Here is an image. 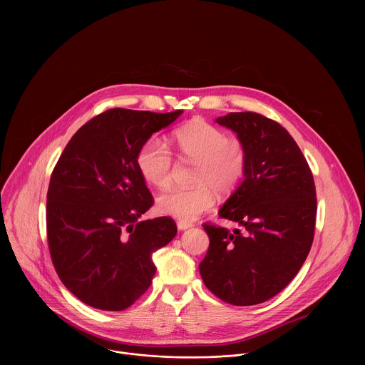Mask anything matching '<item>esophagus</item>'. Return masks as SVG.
I'll return each instance as SVG.
<instances>
[{
  "mask_svg": "<svg viewBox=\"0 0 365 365\" xmlns=\"http://www.w3.org/2000/svg\"><path fill=\"white\" fill-rule=\"evenodd\" d=\"M177 227H178V230H185V229L192 227V223L184 222V220H178V222H177Z\"/></svg>",
  "mask_w": 365,
  "mask_h": 365,
  "instance_id": "esophagus-1",
  "label": "esophagus"
}]
</instances>
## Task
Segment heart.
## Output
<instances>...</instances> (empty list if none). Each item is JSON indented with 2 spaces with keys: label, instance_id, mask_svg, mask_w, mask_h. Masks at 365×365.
Instances as JSON below:
<instances>
[{
  "label": "heart",
  "instance_id": "b5f03b06",
  "mask_svg": "<svg viewBox=\"0 0 365 365\" xmlns=\"http://www.w3.org/2000/svg\"><path fill=\"white\" fill-rule=\"evenodd\" d=\"M170 142L178 156L195 161L191 178L195 185L164 190L156 198V208L165 216L191 222L215 204L213 187L227 194L239 185L247 167V149L242 139L227 136L204 119L174 129ZM136 165L146 182L157 188L170 184L173 156L158 139H149L142 145Z\"/></svg>",
  "mask_w": 365,
  "mask_h": 365
}]
</instances>
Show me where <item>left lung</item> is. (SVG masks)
I'll return each instance as SVG.
<instances>
[{
	"instance_id": "left-lung-1",
	"label": "left lung",
	"mask_w": 365,
	"mask_h": 365,
	"mask_svg": "<svg viewBox=\"0 0 365 365\" xmlns=\"http://www.w3.org/2000/svg\"><path fill=\"white\" fill-rule=\"evenodd\" d=\"M247 149L245 181L219 209L239 225L204 223L209 249L200 272L223 302L250 307L281 292L307 260L314 235L316 188L297 142L278 122L256 112L216 119Z\"/></svg>"
}]
</instances>
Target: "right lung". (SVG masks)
<instances>
[{"label":"right lung","instance_id":"obj_1","mask_svg":"<svg viewBox=\"0 0 365 365\" xmlns=\"http://www.w3.org/2000/svg\"><path fill=\"white\" fill-rule=\"evenodd\" d=\"M181 113L108 109L74 133L53 168L51 257L64 287L88 307L118 312L135 304L156 274L152 255L177 235L168 216L138 222L153 197L136 155Z\"/></svg>","mask_w":365,"mask_h":365}]
</instances>
